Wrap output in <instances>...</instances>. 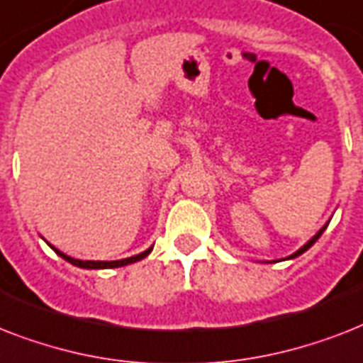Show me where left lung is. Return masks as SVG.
<instances>
[{"label":"left lung","mask_w":363,"mask_h":363,"mask_svg":"<svg viewBox=\"0 0 363 363\" xmlns=\"http://www.w3.org/2000/svg\"><path fill=\"white\" fill-rule=\"evenodd\" d=\"M326 226H328V224H326ZM326 226H324V228H320V230H318V233H316L315 238H311V239H309V241L305 242L303 247L299 248V250H296V252H294V254H292V256H290V258H296V256H299V254H303V252H305V250H309V248H311V247H313V245H315V242H316V241H318V238H320L322 233H324V230H326Z\"/></svg>","instance_id":"obj_1"}]
</instances>
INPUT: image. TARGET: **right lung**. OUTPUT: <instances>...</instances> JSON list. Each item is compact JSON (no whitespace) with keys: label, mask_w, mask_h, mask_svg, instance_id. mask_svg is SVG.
Here are the masks:
<instances>
[{"label":"right lung","mask_w":363,"mask_h":363,"mask_svg":"<svg viewBox=\"0 0 363 363\" xmlns=\"http://www.w3.org/2000/svg\"><path fill=\"white\" fill-rule=\"evenodd\" d=\"M52 247V245H50ZM52 250L58 256H62V258L65 259V262H69V264L77 265V267H82V269H109V267H122V265H128V264H133V262H139V259H143L145 256H148V254L152 252V247L147 248L145 252L141 254H135V256H131V258H124V259H115V262H94V259H75V258H71V256H67V254H64L62 250H58V248H54Z\"/></svg>","instance_id":"add662e5"}]
</instances>
